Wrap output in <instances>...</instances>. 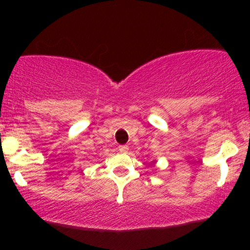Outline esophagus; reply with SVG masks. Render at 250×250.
<instances>
[{
    "mask_svg": "<svg viewBox=\"0 0 250 250\" xmlns=\"http://www.w3.org/2000/svg\"><path fill=\"white\" fill-rule=\"evenodd\" d=\"M118 150H119V151H121V152H127V151H128V146H119V148H118Z\"/></svg>",
    "mask_w": 250,
    "mask_h": 250,
    "instance_id": "obj_1",
    "label": "esophagus"
}]
</instances>
